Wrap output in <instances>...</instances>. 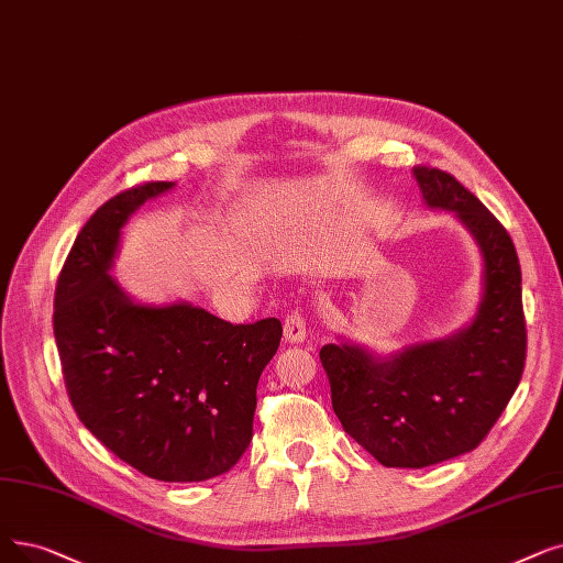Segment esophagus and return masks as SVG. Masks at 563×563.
<instances>
[{
    "mask_svg": "<svg viewBox=\"0 0 563 563\" xmlns=\"http://www.w3.org/2000/svg\"><path fill=\"white\" fill-rule=\"evenodd\" d=\"M283 333H285V340L291 342V345H299V342H303L308 335L306 317L299 310H291L283 322Z\"/></svg>",
    "mask_w": 563,
    "mask_h": 563,
    "instance_id": "34e87169",
    "label": "esophagus"
}]
</instances>
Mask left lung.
I'll list each match as a JSON object with an SVG mask.
<instances>
[{"label":"left lung","mask_w":563,"mask_h":563,"mask_svg":"<svg viewBox=\"0 0 563 563\" xmlns=\"http://www.w3.org/2000/svg\"><path fill=\"white\" fill-rule=\"evenodd\" d=\"M423 202L451 211L476 241L483 276L470 324L377 354L338 338L320 358L335 417L384 467L421 470L474 451L525 371L522 272L508 232L474 192L434 167H413Z\"/></svg>","instance_id":"8db88e82"}]
</instances>
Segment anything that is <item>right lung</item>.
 Masks as SVG:
<instances>
[{"label":"right lung","mask_w":563,"mask_h":563,"mask_svg":"<svg viewBox=\"0 0 563 563\" xmlns=\"http://www.w3.org/2000/svg\"><path fill=\"white\" fill-rule=\"evenodd\" d=\"M175 181L114 195L85 223L55 289V340L73 409L119 460L165 483L230 472L253 437L276 317L230 324L188 301L142 303L112 276L129 218Z\"/></svg>","instance_id":"right-lung-1"}]
</instances>
